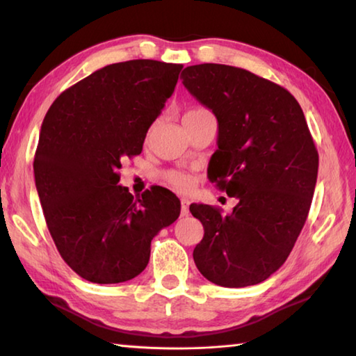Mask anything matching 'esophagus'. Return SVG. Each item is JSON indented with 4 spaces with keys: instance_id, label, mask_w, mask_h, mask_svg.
Masks as SVG:
<instances>
[{
    "instance_id": "34e87169",
    "label": "esophagus",
    "mask_w": 356,
    "mask_h": 356,
    "mask_svg": "<svg viewBox=\"0 0 356 356\" xmlns=\"http://www.w3.org/2000/svg\"><path fill=\"white\" fill-rule=\"evenodd\" d=\"M189 204H191V201L187 198L181 200V216L183 217H186L187 213H189Z\"/></svg>"
}]
</instances>
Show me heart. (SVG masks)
<instances>
[{"instance_id": "heart-1", "label": "heart", "mask_w": 356, "mask_h": 356, "mask_svg": "<svg viewBox=\"0 0 356 356\" xmlns=\"http://www.w3.org/2000/svg\"><path fill=\"white\" fill-rule=\"evenodd\" d=\"M198 111H204V108H193V110H191V111H187L186 115H192V113H198ZM184 115V116H186ZM167 181H169V183L175 187L177 191H181V192H184V191H187L191 187V181H189V178H187L186 175H183V173H178V172H172V173H169V175H167Z\"/></svg>"}]
</instances>
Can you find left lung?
<instances>
[{
    "instance_id": "obj_1",
    "label": "left lung",
    "mask_w": 356,
    "mask_h": 356,
    "mask_svg": "<svg viewBox=\"0 0 356 356\" xmlns=\"http://www.w3.org/2000/svg\"><path fill=\"white\" fill-rule=\"evenodd\" d=\"M181 79L217 118L212 183L238 200L229 216L191 204L204 227L193 260L216 285L260 284L290 256L316 186L319 156L302 108L282 86L236 66H187Z\"/></svg>"
}]
</instances>
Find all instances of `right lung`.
Here are the masks:
<instances>
[{"label":"right lung","mask_w":356,"mask_h":356,"mask_svg":"<svg viewBox=\"0 0 356 356\" xmlns=\"http://www.w3.org/2000/svg\"><path fill=\"white\" fill-rule=\"evenodd\" d=\"M181 70L158 60L113 63L63 91L46 113L33 158L37 192L60 256L85 280L136 277L153 237L179 217L175 193L161 187L135 198L119 186V169L143 152Z\"/></svg>","instance_id":"1"}]
</instances>
